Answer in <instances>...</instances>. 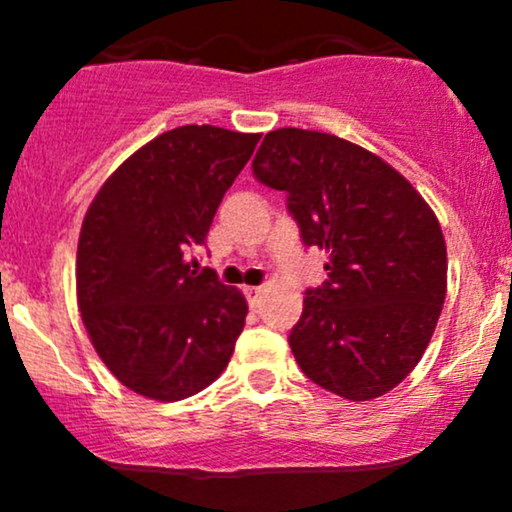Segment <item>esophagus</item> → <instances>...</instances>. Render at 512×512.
Returning <instances> with one entry per match:
<instances>
[{"label":"esophagus","mask_w":512,"mask_h":512,"mask_svg":"<svg viewBox=\"0 0 512 512\" xmlns=\"http://www.w3.org/2000/svg\"><path fill=\"white\" fill-rule=\"evenodd\" d=\"M262 293H264L262 286H248V289H245V296H248V301H250L252 308H255V305H260Z\"/></svg>","instance_id":"1"}]
</instances>
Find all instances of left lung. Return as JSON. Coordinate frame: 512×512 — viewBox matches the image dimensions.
I'll return each mask as SVG.
<instances>
[{"label":"left lung","mask_w":512,"mask_h":512,"mask_svg":"<svg viewBox=\"0 0 512 512\" xmlns=\"http://www.w3.org/2000/svg\"><path fill=\"white\" fill-rule=\"evenodd\" d=\"M262 185L289 192L305 245L325 250L289 334L315 385L351 402L397 387L424 356L448 291V250L426 199L390 163L327 132L281 127L252 161Z\"/></svg>","instance_id":"8db88e82"}]
</instances>
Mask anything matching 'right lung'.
Wrapping results in <instances>:
<instances>
[{
    "label": "right lung",
    "instance_id": "1",
    "mask_svg": "<svg viewBox=\"0 0 512 512\" xmlns=\"http://www.w3.org/2000/svg\"><path fill=\"white\" fill-rule=\"evenodd\" d=\"M262 134L185 125L158 134L103 182L76 250V303L93 349L137 395L178 402L226 370L248 301L187 252ZM195 267V262H192Z\"/></svg>",
    "mask_w": 512,
    "mask_h": 512
}]
</instances>
